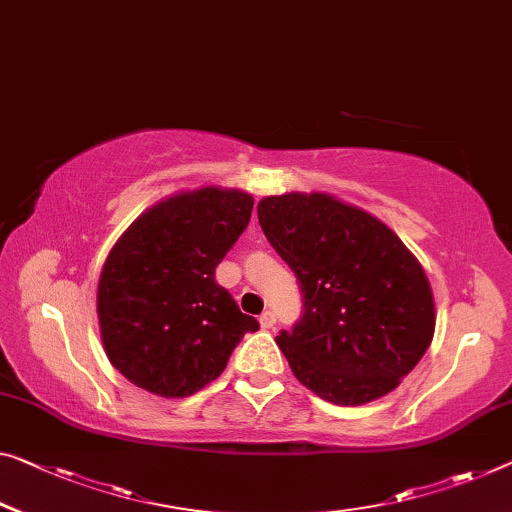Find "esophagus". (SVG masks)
Returning <instances> with one entry per match:
<instances>
[{
    "instance_id": "34e87169",
    "label": "esophagus",
    "mask_w": 512,
    "mask_h": 512,
    "mask_svg": "<svg viewBox=\"0 0 512 512\" xmlns=\"http://www.w3.org/2000/svg\"><path fill=\"white\" fill-rule=\"evenodd\" d=\"M258 320H261V327H263V329H272L274 325H277V313L267 309V311L261 313V318H258Z\"/></svg>"
}]
</instances>
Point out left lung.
<instances>
[{
    "mask_svg": "<svg viewBox=\"0 0 512 512\" xmlns=\"http://www.w3.org/2000/svg\"><path fill=\"white\" fill-rule=\"evenodd\" d=\"M258 222L300 283L302 316L277 336L297 380L334 405L396 389L435 332L430 283L410 249L329 194L265 196Z\"/></svg>",
    "mask_w": 512,
    "mask_h": 512,
    "instance_id": "left-lung-1",
    "label": "left lung"
}]
</instances>
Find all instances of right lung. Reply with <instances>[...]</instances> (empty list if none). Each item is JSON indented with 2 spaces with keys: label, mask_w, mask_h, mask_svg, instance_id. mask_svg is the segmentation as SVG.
<instances>
[{
  "label": "right lung",
  "mask_w": 512,
  "mask_h": 512,
  "mask_svg": "<svg viewBox=\"0 0 512 512\" xmlns=\"http://www.w3.org/2000/svg\"><path fill=\"white\" fill-rule=\"evenodd\" d=\"M254 199L203 187L146 210L116 242L98 283L105 352L132 384L185 398L222 375L258 320L215 279L251 219Z\"/></svg>",
  "instance_id": "obj_1"
}]
</instances>
